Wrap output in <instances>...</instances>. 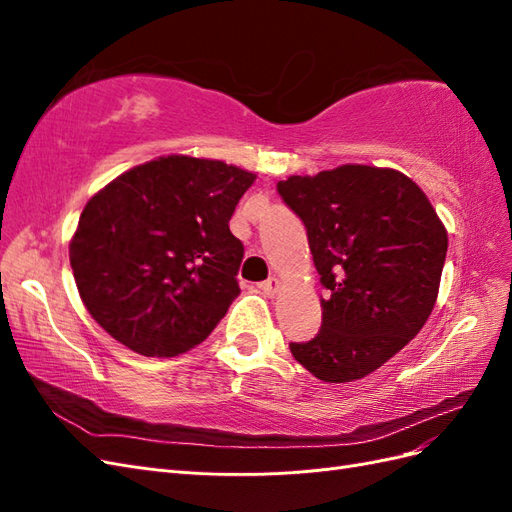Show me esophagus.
Listing matches in <instances>:
<instances>
[{
    "label": "esophagus",
    "instance_id": "obj_1",
    "mask_svg": "<svg viewBox=\"0 0 512 512\" xmlns=\"http://www.w3.org/2000/svg\"><path fill=\"white\" fill-rule=\"evenodd\" d=\"M277 286H280V282L275 280V277H269L267 282H262V284H258V288L265 292V294H275V290H277Z\"/></svg>",
    "mask_w": 512,
    "mask_h": 512
}]
</instances>
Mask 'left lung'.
<instances>
[{
    "label": "left lung",
    "mask_w": 512,
    "mask_h": 512,
    "mask_svg": "<svg viewBox=\"0 0 512 512\" xmlns=\"http://www.w3.org/2000/svg\"><path fill=\"white\" fill-rule=\"evenodd\" d=\"M277 194L301 218L329 290L322 327L290 352L324 382H352L404 348L438 299L446 230L423 190L393 168L346 164L292 175Z\"/></svg>",
    "instance_id": "1"
}]
</instances>
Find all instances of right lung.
<instances>
[{
  "mask_svg": "<svg viewBox=\"0 0 512 512\" xmlns=\"http://www.w3.org/2000/svg\"><path fill=\"white\" fill-rule=\"evenodd\" d=\"M256 175L168 156L136 166L85 205L70 243L89 314L145 356L205 342L241 292L243 243L228 222Z\"/></svg>",
  "mask_w": 512,
  "mask_h": 512,
  "instance_id": "add662e5",
  "label": "right lung"
}]
</instances>
